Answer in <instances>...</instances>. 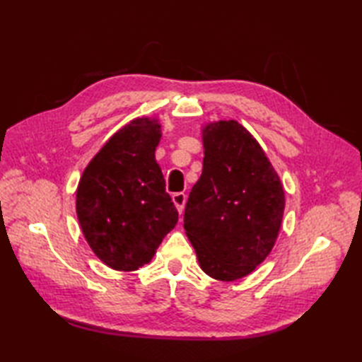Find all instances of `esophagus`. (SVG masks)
Returning a JSON list of instances; mask_svg holds the SVG:
<instances>
[{
  "mask_svg": "<svg viewBox=\"0 0 362 362\" xmlns=\"http://www.w3.org/2000/svg\"><path fill=\"white\" fill-rule=\"evenodd\" d=\"M173 202L175 205L177 211L182 214L183 213V206H185V202H187V196L183 194V193H175V194H173Z\"/></svg>",
  "mask_w": 362,
  "mask_h": 362,
  "instance_id": "34e87169",
  "label": "esophagus"
}]
</instances>
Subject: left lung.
<instances>
[{
	"instance_id": "1",
	"label": "left lung",
	"mask_w": 362,
	"mask_h": 362,
	"mask_svg": "<svg viewBox=\"0 0 362 362\" xmlns=\"http://www.w3.org/2000/svg\"><path fill=\"white\" fill-rule=\"evenodd\" d=\"M201 132L202 175L189 193L183 227L206 275L240 280L263 263L279 238L283 183L255 136L238 121L206 122Z\"/></svg>"
}]
</instances>
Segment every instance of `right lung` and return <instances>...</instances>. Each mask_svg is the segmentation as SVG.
<instances>
[{
  "instance_id": "add662e5",
  "label": "right lung",
  "mask_w": 362,
  "mask_h": 362,
  "mask_svg": "<svg viewBox=\"0 0 362 362\" xmlns=\"http://www.w3.org/2000/svg\"><path fill=\"white\" fill-rule=\"evenodd\" d=\"M158 118H134L88 161L76 189V214L95 255L115 271L151 263L179 221L156 160Z\"/></svg>"
}]
</instances>
